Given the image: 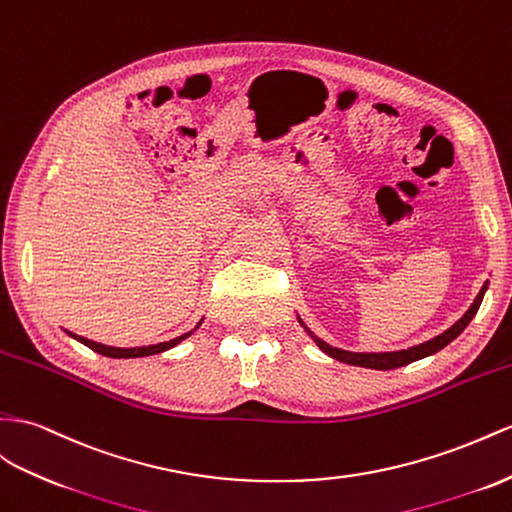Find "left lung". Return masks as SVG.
Returning <instances> with one entry per match:
<instances>
[{"label": "left lung", "mask_w": 512, "mask_h": 512, "mask_svg": "<svg viewBox=\"0 0 512 512\" xmlns=\"http://www.w3.org/2000/svg\"><path fill=\"white\" fill-rule=\"evenodd\" d=\"M487 290H489V281L482 285V290L478 292V296H476L474 303H471V307L465 311V316L458 320V322H454L448 331H443L441 335L428 339V342L419 344V346H413V348H406V350H393V352H348V350L333 348V346H329L326 342H322L318 335H313L307 329V324L303 320L298 318V322L309 333V337L313 339V342H316V346L324 352V355H329V357L342 361V363H348V365H359V368L396 370V368H402V365H409L413 361H419V359H424V357L435 355V352H439L441 348H445L450 342H454V339L467 329V324L474 320V316H476L478 309H480L482 298H484V292H487Z\"/></svg>", "instance_id": "1"}]
</instances>
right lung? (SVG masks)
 <instances>
[{"label":"right lung","mask_w":512,"mask_h":512,"mask_svg":"<svg viewBox=\"0 0 512 512\" xmlns=\"http://www.w3.org/2000/svg\"><path fill=\"white\" fill-rule=\"evenodd\" d=\"M201 322H203V320H201ZM201 322L196 324L192 331L183 333V335H179V337H175V339H170V342H162V344H151V346H138V348H114V346H106V344H97V342H93V339H86V337H82V335H75V333H71V331H64V333L71 335L73 339H77V342H80V344L88 346L90 350L99 352V355H103V357H112V359H136V357L160 355V352H164V350L175 348L177 344H181V342H183V339L190 337V335H192L196 329H199Z\"/></svg>","instance_id":"obj_1"}]
</instances>
